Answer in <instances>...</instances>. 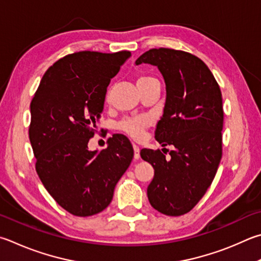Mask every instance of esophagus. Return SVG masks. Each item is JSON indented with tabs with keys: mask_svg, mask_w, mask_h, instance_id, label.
<instances>
[{
	"mask_svg": "<svg viewBox=\"0 0 261 261\" xmlns=\"http://www.w3.org/2000/svg\"><path fill=\"white\" fill-rule=\"evenodd\" d=\"M132 146H134V150H135V160H139V158H140V148H139V146L136 145V144H134Z\"/></svg>",
	"mask_w": 261,
	"mask_h": 261,
	"instance_id": "34e87169",
	"label": "esophagus"
}]
</instances>
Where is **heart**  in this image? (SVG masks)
Masks as SVG:
<instances>
[{
	"label": "heart",
	"instance_id": "b5f03b06",
	"mask_svg": "<svg viewBox=\"0 0 261 261\" xmlns=\"http://www.w3.org/2000/svg\"><path fill=\"white\" fill-rule=\"evenodd\" d=\"M149 82H159L158 80L149 75H140L137 79V85L146 84ZM149 124V120L146 116H138V117H131V118H124L117 124V129L124 132L127 136L132 137L135 139L143 138L145 134L146 127Z\"/></svg>",
	"mask_w": 261,
	"mask_h": 261
}]
</instances>
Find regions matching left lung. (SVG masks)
Masks as SVG:
<instances>
[{
  "instance_id": "1",
  "label": "left lung",
  "mask_w": 261,
  "mask_h": 261,
  "mask_svg": "<svg viewBox=\"0 0 261 261\" xmlns=\"http://www.w3.org/2000/svg\"><path fill=\"white\" fill-rule=\"evenodd\" d=\"M158 66L167 85V99L155 130L162 146L171 145V159L160 149H141L154 168L147 196L155 210L178 217L191 211L212 184L222 155L224 110L219 85L196 56L168 48L150 49L137 65Z\"/></svg>"
}]
</instances>
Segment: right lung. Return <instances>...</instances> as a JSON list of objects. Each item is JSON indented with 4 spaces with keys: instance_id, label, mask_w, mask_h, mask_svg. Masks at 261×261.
Returning a JSON list of instances; mask_svg holds the SVG:
<instances>
[{
    "instance_id": "1",
    "label": "right lung",
    "mask_w": 261,
    "mask_h": 261,
    "mask_svg": "<svg viewBox=\"0 0 261 261\" xmlns=\"http://www.w3.org/2000/svg\"><path fill=\"white\" fill-rule=\"evenodd\" d=\"M130 51H80L46 70L31 102V145L42 184L58 204L77 217L110 205L114 188L134 159L126 137L113 136L107 148L89 150L107 87Z\"/></svg>"
}]
</instances>
